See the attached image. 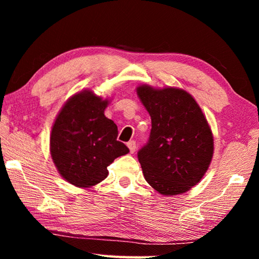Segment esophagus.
<instances>
[{"instance_id":"34e87169","label":"esophagus","mask_w":259,"mask_h":259,"mask_svg":"<svg viewBox=\"0 0 259 259\" xmlns=\"http://www.w3.org/2000/svg\"><path fill=\"white\" fill-rule=\"evenodd\" d=\"M126 146L129 147L130 153H135V151H136V142H135V140H130V142L126 144Z\"/></svg>"}]
</instances>
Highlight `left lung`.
Masks as SVG:
<instances>
[{
    "instance_id": "1",
    "label": "left lung",
    "mask_w": 259,
    "mask_h": 259,
    "mask_svg": "<svg viewBox=\"0 0 259 259\" xmlns=\"http://www.w3.org/2000/svg\"><path fill=\"white\" fill-rule=\"evenodd\" d=\"M137 95L152 120L148 142L138 151L144 177L163 195L185 193L207 172L213 137L198 103L183 89L150 85Z\"/></svg>"
}]
</instances>
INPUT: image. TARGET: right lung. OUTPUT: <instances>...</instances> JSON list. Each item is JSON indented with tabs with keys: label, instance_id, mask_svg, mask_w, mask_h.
I'll use <instances>...</instances> for the list:
<instances>
[{
	"label": "right lung",
	"instance_id": "right-lung-1",
	"mask_svg": "<svg viewBox=\"0 0 259 259\" xmlns=\"http://www.w3.org/2000/svg\"><path fill=\"white\" fill-rule=\"evenodd\" d=\"M108 100L91 90L69 98L56 117L50 153L57 170L76 187H91L107 177V166L129 148L117 140V126L105 116Z\"/></svg>",
	"mask_w": 259,
	"mask_h": 259
}]
</instances>
